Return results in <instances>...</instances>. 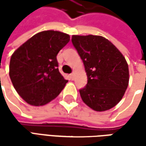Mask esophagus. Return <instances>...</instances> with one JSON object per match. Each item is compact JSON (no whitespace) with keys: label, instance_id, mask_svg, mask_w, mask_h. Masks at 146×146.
Returning a JSON list of instances; mask_svg holds the SVG:
<instances>
[{"label":"esophagus","instance_id":"34e87169","mask_svg":"<svg viewBox=\"0 0 146 146\" xmlns=\"http://www.w3.org/2000/svg\"><path fill=\"white\" fill-rule=\"evenodd\" d=\"M75 76H76V75H75V73H71L70 75V79L73 80H75Z\"/></svg>","mask_w":146,"mask_h":146}]
</instances>
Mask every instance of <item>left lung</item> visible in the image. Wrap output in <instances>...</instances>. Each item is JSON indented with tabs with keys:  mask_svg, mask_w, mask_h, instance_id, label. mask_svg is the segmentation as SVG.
I'll return each mask as SVG.
<instances>
[{
	"mask_svg": "<svg viewBox=\"0 0 146 146\" xmlns=\"http://www.w3.org/2000/svg\"><path fill=\"white\" fill-rule=\"evenodd\" d=\"M71 41L87 74V84L80 90L83 102L96 111L113 108L123 98L129 82L125 58L101 36L74 35Z\"/></svg>",
	"mask_w": 146,
	"mask_h": 146,
	"instance_id": "1",
	"label": "left lung"
}]
</instances>
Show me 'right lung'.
<instances>
[{
  "mask_svg": "<svg viewBox=\"0 0 146 146\" xmlns=\"http://www.w3.org/2000/svg\"><path fill=\"white\" fill-rule=\"evenodd\" d=\"M70 41V36L58 31L34 35L11 56L9 77L26 102L39 106L48 103L64 88L67 80L59 72L57 55Z\"/></svg>",
  "mask_w": 146,
  "mask_h": 146,
  "instance_id": "add662e5",
  "label": "right lung"
}]
</instances>
